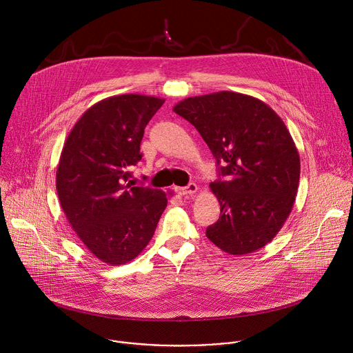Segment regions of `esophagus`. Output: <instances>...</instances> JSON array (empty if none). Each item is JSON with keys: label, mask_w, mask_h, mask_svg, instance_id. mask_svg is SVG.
Segmentation results:
<instances>
[{"label": "esophagus", "mask_w": 353, "mask_h": 353, "mask_svg": "<svg viewBox=\"0 0 353 353\" xmlns=\"http://www.w3.org/2000/svg\"><path fill=\"white\" fill-rule=\"evenodd\" d=\"M196 190H198L196 184H195V183H190L188 185L179 188V192H180L181 195H185V196H187V195H192V194H195V192H196Z\"/></svg>", "instance_id": "esophagus-1"}]
</instances>
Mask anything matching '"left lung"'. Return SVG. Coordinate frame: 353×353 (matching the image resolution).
<instances>
[{"label": "left lung", "instance_id": "left-lung-1", "mask_svg": "<svg viewBox=\"0 0 353 353\" xmlns=\"http://www.w3.org/2000/svg\"><path fill=\"white\" fill-rule=\"evenodd\" d=\"M173 110L196 128L226 177L211 183L221 215L207 237L233 256L264 247L297 194L300 158L285 123L260 99L228 90L187 97Z\"/></svg>", "mask_w": 353, "mask_h": 353}]
</instances>
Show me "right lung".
I'll list each match as a JSON object with an SVG mask.
<instances>
[{"label":"right lung","mask_w":353,"mask_h":353,"mask_svg":"<svg viewBox=\"0 0 353 353\" xmlns=\"http://www.w3.org/2000/svg\"><path fill=\"white\" fill-rule=\"evenodd\" d=\"M163 103L132 93L100 100L64 143L56 177L61 208L86 248L109 265L141 253L168 205L162 190L130 180V168L142 159L143 130Z\"/></svg>","instance_id":"add662e5"}]
</instances>
